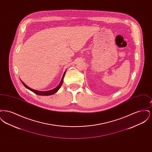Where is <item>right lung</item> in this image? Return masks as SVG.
Returning <instances> with one entry per match:
<instances>
[{
    "label": "right lung",
    "mask_w": 152,
    "mask_h": 152,
    "mask_svg": "<svg viewBox=\"0 0 152 152\" xmlns=\"http://www.w3.org/2000/svg\"><path fill=\"white\" fill-rule=\"evenodd\" d=\"M65 72L64 73L62 79H61V80L60 84L58 85V86L56 87L55 88L52 89V90L47 91H36V90H35V89H32V88H31L28 87L27 86H26V85L22 81V80H21V81H22V84L24 85V87H26V88H27L28 89L30 90L31 91H32V92H33L34 93H35V94H38V95H40V96H50V95L55 94V93H56V92H58V90L60 88V87H61V85H62V83H63V80H64V76H65Z\"/></svg>",
    "instance_id": "obj_1"
}]
</instances>
